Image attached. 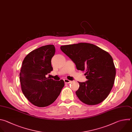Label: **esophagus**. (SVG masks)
<instances>
[{
  "mask_svg": "<svg viewBox=\"0 0 132 132\" xmlns=\"http://www.w3.org/2000/svg\"><path fill=\"white\" fill-rule=\"evenodd\" d=\"M64 83H66V84L70 83L71 82V81H70V80H68V79H67V78L64 79Z\"/></svg>",
  "mask_w": 132,
  "mask_h": 132,
  "instance_id": "esophagus-1",
  "label": "esophagus"
}]
</instances>
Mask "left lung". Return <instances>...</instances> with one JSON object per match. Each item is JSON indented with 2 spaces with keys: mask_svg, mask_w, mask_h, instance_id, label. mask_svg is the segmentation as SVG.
Masks as SVG:
<instances>
[{
  "mask_svg": "<svg viewBox=\"0 0 132 132\" xmlns=\"http://www.w3.org/2000/svg\"><path fill=\"white\" fill-rule=\"evenodd\" d=\"M62 51L75 64L78 70L85 71V82H78L75 92L82 102L95 105L102 102L110 94L116 74L113 59L108 52L86 43L61 46Z\"/></svg>",
  "mask_w": 132,
  "mask_h": 132,
  "instance_id": "8db88e82",
  "label": "left lung"
}]
</instances>
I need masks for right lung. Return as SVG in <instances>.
Wrapping results in <instances>:
<instances>
[{"label": "right lung", "instance_id": "obj_1", "mask_svg": "<svg viewBox=\"0 0 132 132\" xmlns=\"http://www.w3.org/2000/svg\"><path fill=\"white\" fill-rule=\"evenodd\" d=\"M53 45L36 49L23 60L20 73L22 91L34 106L45 107L53 103L64 86V81L46 77L52 71L51 60L55 54Z\"/></svg>", "mask_w": 132, "mask_h": 132}]
</instances>
